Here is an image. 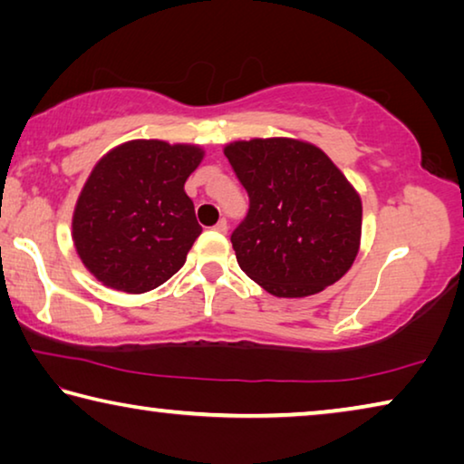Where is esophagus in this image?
<instances>
[{
    "instance_id": "obj_1",
    "label": "esophagus",
    "mask_w": 464,
    "mask_h": 464,
    "mask_svg": "<svg viewBox=\"0 0 464 464\" xmlns=\"http://www.w3.org/2000/svg\"><path fill=\"white\" fill-rule=\"evenodd\" d=\"M213 229H215L217 233H227V221H225V218H221V221H218V223L213 227Z\"/></svg>"
}]
</instances>
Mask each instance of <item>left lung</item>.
Wrapping results in <instances>:
<instances>
[{
  "mask_svg": "<svg viewBox=\"0 0 464 464\" xmlns=\"http://www.w3.org/2000/svg\"><path fill=\"white\" fill-rule=\"evenodd\" d=\"M225 155L249 210L231 235L239 268L282 298L321 293L354 264L362 200L340 168L307 140H235Z\"/></svg>",
  "mask_w": 464,
  "mask_h": 464,
  "instance_id": "obj_1",
  "label": "left lung"
}]
</instances>
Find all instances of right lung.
Segmentation results:
<instances>
[{
    "label": "right lung",
    "mask_w": 464,
    "mask_h": 464,
    "mask_svg": "<svg viewBox=\"0 0 464 464\" xmlns=\"http://www.w3.org/2000/svg\"><path fill=\"white\" fill-rule=\"evenodd\" d=\"M202 157L198 145L135 139L93 166L75 202L72 237L102 285L140 295L182 268L202 233L184 190Z\"/></svg>",
    "instance_id": "obj_1"
}]
</instances>
